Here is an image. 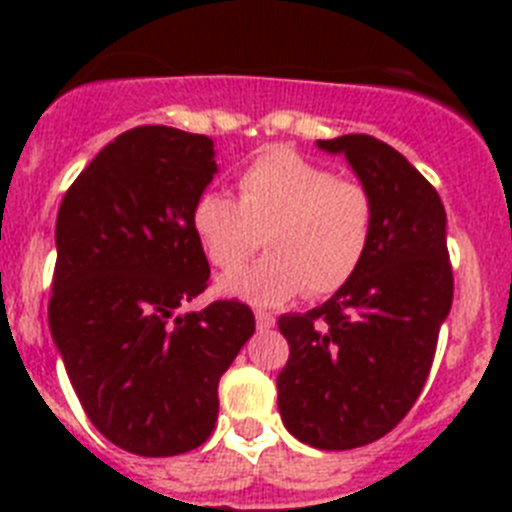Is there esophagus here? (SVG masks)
I'll return each instance as SVG.
<instances>
[{"mask_svg": "<svg viewBox=\"0 0 512 512\" xmlns=\"http://www.w3.org/2000/svg\"><path fill=\"white\" fill-rule=\"evenodd\" d=\"M274 323H277V318H274V312L256 310V325H259V330L274 328Z\"/></svg>", "mask_w": 512, "mask_h": 512, "instance_id": "obj_1", "label": "esophagus"}]
</instances>
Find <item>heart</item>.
<instances>
[{"instance_id": "1", "label": "heart", "mask_w": 512, "mask_h": 512, "mask_svg": "<svg viewBox=\"0 0 512 512\" xmlns=\"http://www.w3.org/2000/svg\"><path fill=\"white\" fill-rule=\"evenodd\" d=\"M192 228L220 271L241 269L264 235V259L220 287L251 305H282L302 292L333 295L359 274L377 230V200L361 179L336 176L295 148L274 146L241 171L238 202L202 192Z\"/></svg>"}]
</instances>
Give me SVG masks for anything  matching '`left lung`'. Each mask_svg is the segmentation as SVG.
Returning <instances> with one entry per match:
<instances>
[{"instance_id": "left-lung-1", "label": "left lung", "mask_w": 512, "mask_h": 512, "mask_svg": "<svg viewBox=\"0 0 512 512\" xmlns=\"http://www.w3.org/2000/svg\"><path fill=\"white\" fill-rule=\"evenodd\" d=\"M343 153L377 200V230L359 274L307 312H287L277 377L279 413L297 441L359 449L400 423L418 400L438 330L454 300L446 210L431 182L372 135L318 140Z\"/></svg>"}]
</instances>
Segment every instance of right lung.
Returning <instances> with one entry per match:
<instances>
[{
  "instance_id": "add662e5",
  "label": "right lung",
  "mask_w": 512,
  "mask_h": 512,
  "mask_svg": "<svg viewBox=\"0 0 512 512\" xmlns=\"http://www.w3.org/2000/svg\"><path fill=\"white\" fill-rule=\"evenodd\" d=\"M215 171L207 135L140 125L94 156L58 210L51 336L87 418L130 454L202 446L220 377L256 330L238 300L179 312L210 279L192 207Z\"/></svg>"
}]
</instances>
